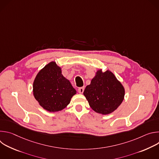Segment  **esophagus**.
Listing matches in <instances>:
<instances>
[{
    "mask_svg": "<svg viewBox=\"0 0 159 159\" xmlns=\"http://www.w3.org/2000/svg\"><path fill=\"white\" fill-rule=\"evenodd\" d=\"M84 89H85V87H79V88L78 89V92H79L80 94H82V93H84Z\"/></svg>",
    "mask_w": 159,
    "mask_h": 159,
    "instance_id": "esophagus-1",
    "label": "esophagus"
}]
</instances>
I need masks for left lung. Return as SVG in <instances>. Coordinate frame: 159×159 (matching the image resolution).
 <instances>
[{
	"label": "left lung",
	"instance_id": "obj_1",
	"mask_svg": "<svg viewBox=\"0 0 159 159\" xmlns=\"http://www.w3.org/2000/svg\"><path fill=\"white\" fill-rule=\"evenodd\" d=\"M125 89L115 74L109 70H97L90 84L86 86L84 95L95 112L107 115L114 112L125 98Z\"/></svg>",
	"mask_w": 159,
	"mask_h": 159
}]
</instances>
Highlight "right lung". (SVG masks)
Returning a JSON list of instances; mask_svg holds the SVG:
<instances>
[{
    "instance_id": "right-lung-1",
    "label": "right lung",
    "mask_w": 159,
    "mask_h": 159,
    "mask_svg": "<svg viewBox=\"0 0 159 159\" xmlns=\"http://www.w3.org/2000/svg\"><path fill=\"white\" fill-rule=\"evenodd\" d=\"M33 96L39 104L48 112H58L69 104L76 90L61 74L55 61L45 65L37 74L33 85Z\"/></svg>"
}]
</instances>
